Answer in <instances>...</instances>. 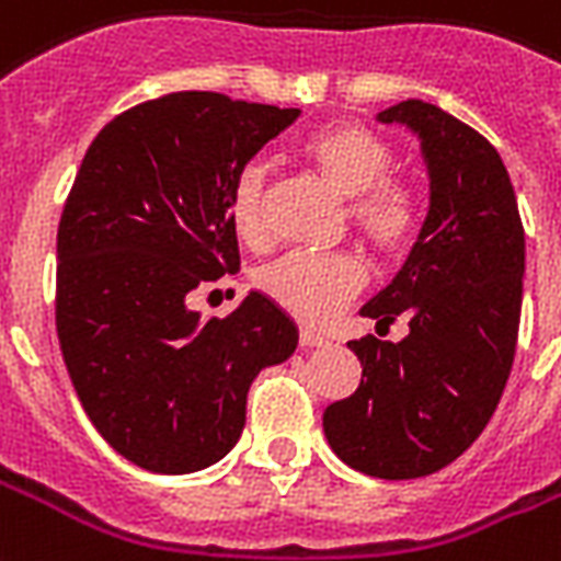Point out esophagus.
Returning <instances> with one entry per match:
<instances>
[{
	"instance_id": "obj_1",
	"label": "esophagus",
	"mask_w": 561,
	"mask_h": 561,
	"mask_svg": "<svg viewBox=\"0 0 561 561\" xmlns=\"http://www.w3.org/2000/svg\"><path fill=\"white\" fill-rule=\"evenodd\" d=\"M299 347H329V341L323 335H318V332H311V329H299Z\"/></svg>"
}]
</instances>
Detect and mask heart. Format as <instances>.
Returning <instances> with one entry per match:
<instances>
[{"mask_svg": "<svg viewBox=\"0 0 561 561\" xmlns=\"http://www.w3.org/2000/svg\"><path fill=\"white\" fill-rule=\"evenodd\" d=\"M302 161L337 196L350 199V229L382 259H394L414 241L421 226V196L409 182L391 176L394 147L358 123H329L311 131L299 147ZM267 176L262 167H247L229 196V220L243 243L264 247L271 238ZM262 294L302 323L318 327L335 314L365 285V267L353 255L290 252L255 276Z\"/></svg>", "mask_w": 561, "mask_h": 561, "instance_id": "1", "label": "heart"}]
</instances>
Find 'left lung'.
<instances>
[{"mask_svg": "<svg viewBox=\"0 0 561 561\" xmlns=\"http://www.w3.org/2000/svg\"><path fill=\"white\" fill-rule=\"evenodd\" d=\"M421 140L430 208L409 259L362 306L403 341H350L362 382L327 405L337 459L376 480H414L456 461L480 438L506 388L524 299V226L503 158L480 131L421 100L376 114ZM382 335V332H379Z\"/></svg>", "mask_w": 561, "mask_h": 561, "instance_id": "left-lung-1", "label": "left lung"}]
</instances>
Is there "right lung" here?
<instances>
[{
    "mask_svg": "<svg viewBox=\"0 0 561 561\" xmlns=\"http://www.w3.org/2000/svg\"><path fill=\"white\" fill-rule=\"evenodd\" d=\"M299 108L182 91L93 138L58 226V341L100 435L138 468L194 473L232 450L264 367L299 329L250 290L203 320L187 294L238 267L229 196Z\"/></svg>",
    "mask_w": 561,
    "mask_h": 561,
    "instance_id": "obj_1",
    "label": "right lung"
}]
</instances>
